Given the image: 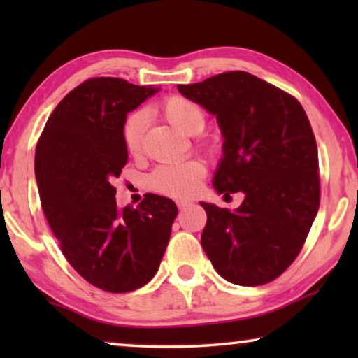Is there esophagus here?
Wrapping results in <instances>:
<instances>
[{"label":"esophagus","mask_w":358,"mask_h":358,"mask_svg":"<svg viewBox=\"0 0 358 358\" xmlns=\"http://www.w3.org/2000/svg\"><path fill=\"white\" fill-rule=\"evenodd\" d=\"M178 207L179 210H185L187 207H190V200H178Z\"/></svg>","instance_id":"34e87169"}]
</instances>
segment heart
I'll return each mask as SVG.
<instances>
[{"instance_id": "b5f03b06", "label": "heart", "mask_w": 358, "mask_h": 358, "mask_svg": "<svg viewBox=\"0 0 358 358\" xmlns=\"http://www.w3.org/2000/svg\"><path fill=\"white\" fill-rule=\"evenodd\" d=\"M161 110L176 129L187 135H197L205 127V112L197 102L184 96H171L161 102ZM146 129V114L135 110L127 117L122 127L125 148L130 155H136L141 148V140ZM205 176V166L197 159L179 161V163L159 164L151 173L148 182L156 192L171 197H187L199 187Z\"/></svg>"}]
</instances>
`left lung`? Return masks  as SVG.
Segmentation results:
<instances>
[{
    "label": "left lung",
    "instance_id": "8db88e82",
    "mask_svg": "<svg viewBox=\"0 0 358 358\" xmlns=\"http://www.w3.org/2000/svg\"><path fill=\"white\" fill-rule=\"evenodd\" d=\"M178 90L217 117L222 159L217 194L243 192L233 212H207L202 248L224 280L272 282L301 251L320 208L317 146L300 102L246 71H228Z\"/></svg>",
    "mask_w": 358,
    "mask_h": 358
}]
</instances>
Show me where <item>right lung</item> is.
Masks as SVG:
<instances>
[{
  "label": "right lung",
  "instance_id": "right-lung-1",
  "mask_svg": "<svg viewBox=\"0 0 358 358\" xmlns=\"http://www.w3.org/2000/svg\"><path fill=\"white\" fill-rule=\"evenodd\" d=\"M159 87L92 78L63 97L36 148V180L66 261L104 292L127 293L158 272L178 215L173 200L146 194L122 210L115 187L129 161L122 127Z\"/></svg>",
  "mask_w": 358,
  "mask_h": 358
}]
</instances>
